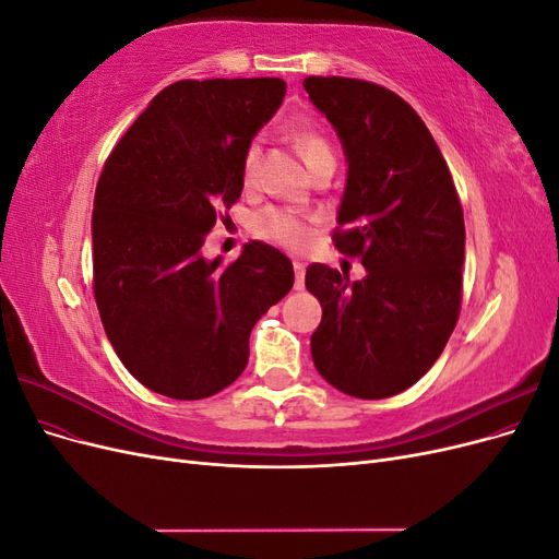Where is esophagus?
Masks as SVG:
<instances>
[{
	"label": "esophagus",
	"instance_id": "34e87169",
	"mask_svg": "<svg viewBox=\"0 0 559 559\" xmlns=\"http://www.w3.org/2000/svg\"><path fill=\"white\" fill-rule=\"evenodd\" d=\"M294 273H296V289L300 292L306 286V263L294 261Z\"/></svg>",
	"mask_w": 559,
	"mask_h": 559
}]
</instances>
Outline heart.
<instances>
[{"mask_svg": "<svg viewBox=\"0 0 559 559\" xmlns=\"http://www.w3.org/2000/svg\"><path fill=\"white\" fill-rule=\"evenodd\" d=\"M292 140L298 148V154L302 156V160L308 163V167L312 163H317L319 158L333 156V148H331L329 140L310 126H296L292 130ZM259 163H261V142L253 140V142H249V146L245 151V158H242V179L247 186L257 181ZM253 228H257L261 238L273 240V242H277L282 247H289V249H302L312 238L310 222L294 210L270 207L257 216Z\"/></svg>", "mask_w": 559, "mask_h": 559, "instance_id": "obj_1", "label": "heart"}]
</instances>
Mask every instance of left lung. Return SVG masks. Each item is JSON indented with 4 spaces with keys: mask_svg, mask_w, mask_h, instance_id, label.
<instances>
[{
    "mask_svg": "<svg viewBox=\"0 0 559 559\" xmlns=\"http://www.w3.org/2000/svg\"><path fill=\"white\" fill-rule=\"evenodd\" d=\"M302 86L347 160L333 242L366 267L357 282L324 263L308 267L321 302L312 361L343 394L386 399L427 373L460 317L462 205L441 148L403 97L343 76Z\"/></svg>",
    "mask_w": 559,
    "mask_h": 559,
    "instance_id": "1",
    "label": "left lung"
}]
</instances>
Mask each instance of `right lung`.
<instances>
[{
  "label": "right lung",
  "instance_id": "add662e5",
  "mask_svg": "<svg viewBox=\"0 0 559 559\" xmlns=\"http://www.w3.org/2000/svg\"><path fill=\"white\" fill-rule=\"evenodd\" d=\"M286 95L282 79L177 81L105 163L93 212V286L118 359L151 392L198 401L242 376L253 324L294 286L275 247L238 261L202 245L242 193L249 142Z\"/></svg>",
  "mask_w": 559,
  "mask_h": 559
}]
</instances>
